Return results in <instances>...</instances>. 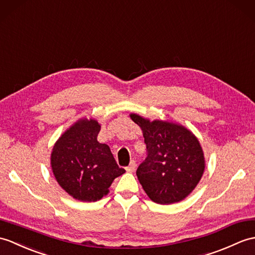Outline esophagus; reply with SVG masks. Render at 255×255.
<instances>
[{
    "instance_id": "34e87169",
    "label": "esophagus",
    "mask_w": 255,
    "mask_h": 255,
    "mask_svg": "<svg viewBox=\"0 0 255 255\" xmlns=\"http://www.w3.org/2000/svg\"><path fill=\"white\" fill-rule=\"evenodd\" d=\"M135 167H137V164H135V161H131V162L129 163L126 170L129 171V173H133V171L135 170Z\"/></svg>"
}]
</instances>
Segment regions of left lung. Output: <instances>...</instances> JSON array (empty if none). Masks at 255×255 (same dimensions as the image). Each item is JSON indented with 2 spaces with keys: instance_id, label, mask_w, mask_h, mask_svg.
Instances as JSON below:
<instances>
[{
  "instance_id": "obj_1",
  "label": "left lung",
  "mask_w": 255,
  "mask_h": 255,
  "mask_svg": "<svg viewBox=\"0 0 255 255\" xmlns=\"http://www.w3.org/2000/svg\"><path fill=\"white\" fill-rule=\"evenodd\" d=\"M141 128L147 156L137 169L142 188L153 202L171 204L190 194L205 169L198 138L185 126L168 121H150L131 113Z\"/></svg>"
}]
</instances>
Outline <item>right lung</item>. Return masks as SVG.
Segmentation results:
<instances>
[{"label":"right lung","mask_w":255,"mask_h":255,"mask_svg":"<svg viewBox=\"0 0 255 255\" xmlns=\"http://www.w3.org/2000/svg\"><path fill=\"white\" fill-rule=\"evenodd\" d=\"M98 121L80 118L65 130L51 153L53 175L65 191L82 202H96L109 193L118 167L110 146L98 141Z\"/></svg>","instance_id":"1"}]
</instances>
